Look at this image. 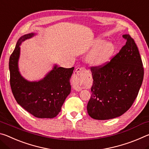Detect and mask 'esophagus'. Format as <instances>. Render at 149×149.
I'll return each mask as SVG.
<instances>
[{
  "label": "esophagus",
  "mask_w": 149,
  "mask_h": 149,
  "mask_svg": "<svg viewBox=\"0 0 149 149\" xmlns=\"http://www.w3.org/2000/svg\"><path fill=\"white\" fill-rule=\"evenodd\" d=\"M87 72L86 68L84 67L78 68L75 70L72 77L73 85L75 90H81L87 85Z\"/></svg>",
  "instance_id": "1"
}]
</instances>
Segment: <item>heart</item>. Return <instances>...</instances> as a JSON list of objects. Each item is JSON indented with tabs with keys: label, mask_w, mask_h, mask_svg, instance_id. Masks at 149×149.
I'll return each instance as SVG.
<instances>
[{
	"label": "heart",
	"mask_w": 149,
	"mask_h": 149,
	"mask_svg": "<svg viewBox=\"0 0 149 149\" xmlns=\"http://www.w3.org/2000/svg\"><path fill=\"white\" fill-rule=\"evenodd\" d=\"M114 51V47L110 42L102 41L97 42L96 48L88 56V59L93 64L100 65L109 58Z\"/></svg>",
	"instance_id": "1"
}]
</instances>
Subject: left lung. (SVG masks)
Masks as SVG:
<instances>
[{
  "mask_svg": "<svg viewBox=\"0 0 149 149\" xmlns=\"http://www.w3.org/2000/svg\"><path fill=\"white\" fill-rule=\"evenodd\" d=\"M125 45L110 61L90 68L93 84L87 112L99 120L115 118L127 111L137 98L144 76L135 42L123 35Z\"/></svg>",
  "mask_w": 149,
  "mask_h": 149,
  "instance_id": "8db88e82",
  "label": "left lung"
}]
</instances>
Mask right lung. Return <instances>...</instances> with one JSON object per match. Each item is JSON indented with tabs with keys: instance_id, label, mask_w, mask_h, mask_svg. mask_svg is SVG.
<instances>
[{
	"instance_id": "1",
	"label": "right lung",
	"mask_w": 149,
	"mask_h": 149,
	"mask_svg": "<svg viewBox=\"0 0 149 149\" xmlns=\"http://www.w3.org/2000/svg\"><path fill=\"white\" fill-rule=\"evenodd\" d=\"M33 35L34 33H29L22 36L10 55V84L15 99L22 108L36 118H53L59 114L71 91L70 79L74 68H64L55 65L43 79L38 82H29L24 79L17 68L19 45Z\"/></svg>"
}]
</instances>
